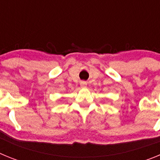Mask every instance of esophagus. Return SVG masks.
Masks as SVG:
<instances>
[{
  "label": "esophagus",
  "instance_id": "esophagus-1",
  "mask_svg": "<svg viewBox=\"0 0 160 160\" xmlns=\"http://www.w3.org/2000/svg\"><path fill=\"white\" fill-rule=\"evenodd\" d=\"M80 86H81V87H82V88H86V87H87V82L85 81H82L81 82H80Z\"/></svg>",
  "mask_w": 160,
  "mask_h": 160
}]
</instances>
